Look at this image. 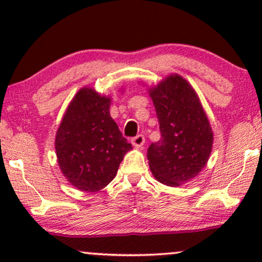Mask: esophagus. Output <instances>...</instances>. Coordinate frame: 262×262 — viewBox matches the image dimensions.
I'll return each instance as SVG.
<instances>
[{"label":"esophagus","instance_id":"esophagus-1","mask_svg":"<svg viewBox=\"0 0 262 262\" xmlns=\"http://www.w3.org/2000/svg\"><path fill=\"white\" fill-rule=\"evenodd\" d=\"M132 144L135 146V148H140V146L144 145V141H145V138H144V135H137V137L132 138Z\"/></svg>","mask_w":262,"mask_h":262}]
</instances>
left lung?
I'll return each mask as SVG.
<instances>
[{"instance_id": "1", "label": "left lung", "mask_w": 262, "mask_h": 262, "mask_svg": "<svg viewBox=\"0 0 262 262\" xmlns=\"http://www.w3.org/2000/svg\"><path fill=\"white\" fill-rule=\"evenodd\" d=\"M161 138L150 144L149 166L158 181L182 185L200 173L212 151L213 133L196 92L179 75L150 90Z\"/></svg>"}]
</instances>
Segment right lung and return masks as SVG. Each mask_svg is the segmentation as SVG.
<instances>
[{
    "label": "right lung",
    "instance_id": "right-lung-1",
    "mask_svg": "<svg viewBox=\"0 0 262 262\" xmlns=\"http://www.w3.org/2000/svg\"><path fill=\"white\" fill-rule=\"evenodd\" d=\"M110 98L81 89L69 104L55 138L59 166L77 189L96 192L116 177L132 144L110 114Z\"/></svg>",
    "mask_w": 262,
    "mask_h": 262
}]
</instances>
